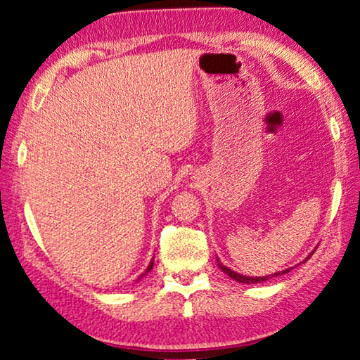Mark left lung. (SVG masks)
<instances>
[{
  "instance_id": "left-lung-1",
  "label": "left lung",
  "mask_w": 360,
  "mask_h": 360,
  "mask_svg": "<svg viewBox=\"0 0 360 360\" xmlns=\"http://www.w3.org/2000/svg\"><path fill=\"white\" fill-rule=\"evenodd\" d=\"M314 252V251H313ZM311 252V254H313ZM309 254V255H311ZM309 255L307 259H309ZM217 259V257H216ZM307 259H304V262H307ZM217 265H219V268H221V270L225 273V275H229L231 279H235V281H238V283H243V284H257V283H264V281H266V279H270V278H273V276H281V275H285V273H289L292 268H285V270H283V271H278V273H273V275H266V276H255V278H252V276H245V275H240V273H236V271H233V270H230L229 266H225L222 262H219V259H217Z\"/></svg>"
}]
</instances>
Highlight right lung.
<instances>
[{"instance_id":"add662e5","label":"right lung","mask_w":360,"mask_h":360,"mask_svg":"<svg viewBox=\"0 0 360 360\" xmlns=\"http://www.w3.org/2000/svg\"><path fill=\"white\" fill-rule=\"evenodd\" d=\"M152 266H154V259H152V260H150V264H149V266H148V270H146V271L143 273V275H141V276H139V278L136 279V281H139V279H141V278H143L144 275H148V273H149V271L152 270Z\"/></svg>"}]
</instances>
